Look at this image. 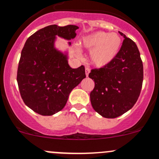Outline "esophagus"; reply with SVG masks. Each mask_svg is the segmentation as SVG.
<instances>
[{
    "label": "esophagus",
    "mask_w": 159,
    "mask_h": 159,
    "mask_svg": "<svg viewBox=\"0 0 159 159\" xmlns=\"http://www.w3.org/2000/svg\"><path fill=\"white\" fill-rule=\"evenodd\" d=\"M89 73H90V69H89V68H85V75H86V77L89 76Z\"/></svg>",
    "instance_id": "1"
}]
</instances>
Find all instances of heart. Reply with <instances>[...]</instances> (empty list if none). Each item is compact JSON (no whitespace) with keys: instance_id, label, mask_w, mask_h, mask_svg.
Returning <instances> with one entry per match:
<instances>
[{"instance_id":"1","label":"heart","mask_w":159,"mask_h":159,"mask_svg":"<svg viewBox=\"0 0 159 159\" xmlns=\"http://www.w3.org/2000/svg\"><path fill=\"white\" fill-rule=\"evenodd\" d=\"M80 45L91 51L90 61L94 66L103 68L117 57L122 45V40L118 34L96 31L83 37Z\"/></svg>"}]
</instances>
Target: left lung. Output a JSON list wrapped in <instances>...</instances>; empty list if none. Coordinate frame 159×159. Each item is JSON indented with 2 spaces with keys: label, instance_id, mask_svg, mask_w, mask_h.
Returning <instances> with one entry per match:
<instances>
[{
  "label": "left lung",
  "instance_id": "8db88e82",
  "mask_svg": "<svg viewBox=\"0 0 159 159\" xmlns=\"http://www.w3.org/2000/svg\"><path fill=\"white\" fill-rule=\"evenodd\" d=\"M122 45L115 60L107 66L92 69L94 81L91 103L104 118H115L131 109L137 102L143 82V64L135 43L123 33Z\"/></svg>",
  "mask_w": 159,
  "mask_h": 159
}]
</instances>
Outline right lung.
Wrapping results in <instances>:
<instances>
[{
    "instance_id": "right-lung-1",
    "label": "right lung",
    "mask_w": 159,
    "mask_h": 159,
    "mask_svg": "<svg viewBox=\"0 0 159 159\" xmlns=\"http://www.w3.org/2000/svg\"><path fill=\"white\" fill-rule=\"evenodd\" d=\"M78 28L49 25L30 36L22 49L17 75L19 91L25 105L39 115H52L63 109L70 91L86 77L83 65L71 68L68 54L54 47L56 37L70 41Z\"/></svg>"
}]
</instances>
